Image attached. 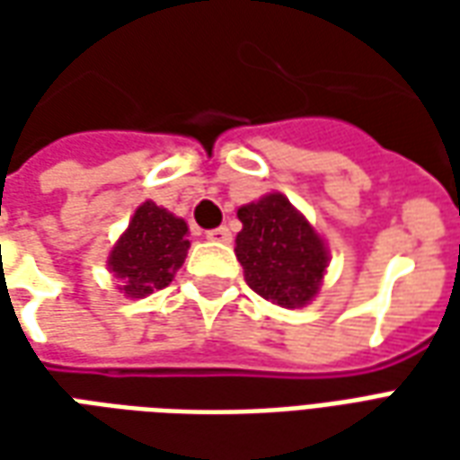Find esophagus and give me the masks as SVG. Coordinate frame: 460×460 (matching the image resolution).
<instances>
[{
  "instance_id": "1",
  "label": "esophagus",
  "mask_w": 460,
  "mask_h": 460,
  "mask_svg": "<svg viewBox=\"0 0 460 460\" xmlns=\"http://www.w3.org/2000/svg\"><path fill=\"white\" fill-rule=\"evenodd\" d=\"M207 239L209 241H221V243H229L231 241V231L226 226H219V229L207 231Z\"/></svg>"
}]
</instances>
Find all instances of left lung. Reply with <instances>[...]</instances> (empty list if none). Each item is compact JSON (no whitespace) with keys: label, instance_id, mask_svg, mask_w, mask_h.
Instances as JSON below:
<instances>
[{"label":"left lung","instance_id":"left-lung-1","mask_svg":"<svg viewBox=\"0 0 460 460\" xmlns=\"http://www.w3.org/2000/svg\"><path fill=\"white\" fill-rule=\"evenodd\" d=\"M239 219L236 259L249 288L280 308H303L315 298L328 253L305 217L283 194H269L241 207Z\"/></svg>","mask_w":460,"mask_h":460}]
</instances>
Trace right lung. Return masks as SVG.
I'll use <instances>...</instances> for the list:
<instances>
[{
	"instance_id": "1",
	"label": "right lung",
	"mask_w": 460,
	"mask_h": 460,
	"mask_svg": "<svg viewBox=\"0 0 460 460\" xmlns=\"http://www.w3.org/2000/svg\"><path fill=\"white\" fill-rule=\"evenodd\" d=\"M187 224L145 201L111 251L108 266L130 298H145L152 290L170 286L187 259Z\"/></svg>"
}]
</instances>
